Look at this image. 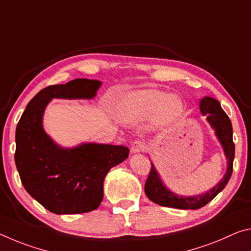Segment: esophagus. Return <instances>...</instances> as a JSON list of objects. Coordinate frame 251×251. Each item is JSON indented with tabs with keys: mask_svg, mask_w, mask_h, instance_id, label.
I'll return each mask as SVG.
<instances>
[{
	"mask_svg": "<svg viewBox=\"0 0 251 251\" xmlns=\"http://www.w3.org/2000/svg\"><path fill=\"white\" fill-rule=\"evenodd\" d=\"M146 149V144L145 142L143 141H135L132 144V152L133 153H141Z\"/></svg>",
	"mask_w": 251,
	"mask_h": 251,
	"instance_id": "esophagus-1",
	"label": "esophagus"
}]
</instances>
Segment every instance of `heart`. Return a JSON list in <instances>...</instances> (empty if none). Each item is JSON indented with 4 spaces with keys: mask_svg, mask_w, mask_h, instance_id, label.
Segmentation results:
<instances>
[{
    "mask_svg": "<svg viewBox=\"0 0 251 251\" xmlns=\"http://www.w3.org/2000/svg\"><path fill=\"white\" fill-rule=\"evenodd\" d=\"M185 105L176 95L158 89H141L127 94L118 105V115L128 123L153 117L160 126L176 122L184 113Z\"/></svg>",
    "mask_w": 251,
    "mask_h": 251,
    "instance_id": "1",
    "label": "heart"
}]
</instances>
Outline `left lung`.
Returning <instances> with one entry per match:
<instances>
[{
  "mask_svg": "<svg viewBox=\"0 0 251 251\" xmlns=\"http://www.w3.org/2000/svg\"><path fill=\"white\" fill-rule=\"evenodd\" d=\"M201 114L205 116L214 134L224 149L225 156L226 158V171L224 177L219 181L212 189L206 192L197 194V196H178L171 191L158 176L153 163L149 177L145 182V193L147 198L154 203L170 208L196 210L209 203L212 199L226 188L232 174V165L234 158V143L232 141V125L228 115L221 108L220 102L212 97L205 96L200 99Z\"/></svg>",
  "mask_w": 251,
  "mask_h": 251,
  "instance_id": "obj_1",
  "label": "left lung"
}]
</instances>
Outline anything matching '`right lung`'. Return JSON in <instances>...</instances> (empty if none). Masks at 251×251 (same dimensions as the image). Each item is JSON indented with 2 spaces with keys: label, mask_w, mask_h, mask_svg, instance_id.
Returning a JSON list of instances; mask_svg holds the SVG:
<instances>
[{
  "label": "right lung",
  "mask_w": 251,
  "mask_h": 251,
  "mask_svg": "<svg viewBox=\"0 0 251 251\" xmlns=\"http://www.w3.org/2000/svg\"><path fill=\"white\" fill-rule=\"evenodd\" d=\"M101 81L75 79L53 85L27 104L15 130V165L26 192L55 214H77L97 209L104 198L108 171L128 157L126 146L82 143L62 147L43 128L49 102L59 99H93Z\"/></svg>",
  "instance_id": "right-lung-1"
}]
</instances>
